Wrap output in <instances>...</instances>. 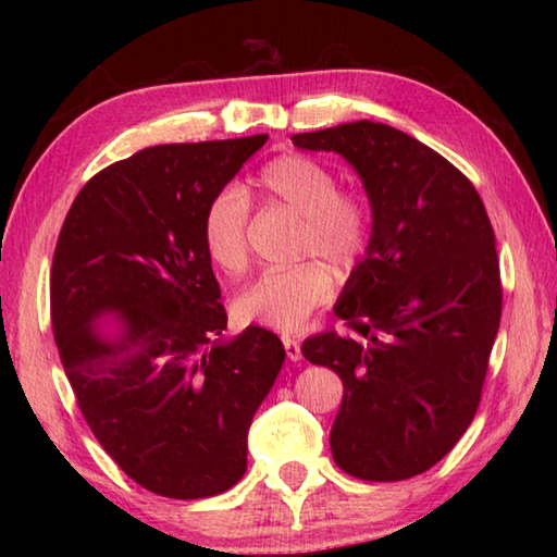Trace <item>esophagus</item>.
Instances as JSON below:
<instances>
[{"label": "esophagus", "mask_w": 557, "mask_h": 557, "mask_svg": "<svg viewBox=\"0 0 557 557\" xmlns=\"http://www.w3.org/2000/svg\"><path fill=\"white\" fill-rule=\"evenodd\" d=\"M282 344H285V351L289 361H299L301 358V346L295 336H282Z\"/></svg>", "instance_id": "obj_1"}]
</instances>
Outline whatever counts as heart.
<instances>
[{
  "mask_svg": "<svg viewBox=\"0 0 557 557\" xmlns=\"http://www.w3.org/2000/svg\"><path fill=\"white\" fill-rule=\"evenodd\" d=\"M268 203L301 215L299 258H322L334 270H351L371 240V211L356 194L338 191V176L319 159L285 154L256 178ZM250 203L240 188L225 186L203 211V243L215 268L238 275L248 265ZM334 280L319 260L268 270L235 297V312L277 332H297L317 307L332 299Z\"/></svg>",
  "mask_w": 557,
  "mask_h": 557,
  "instance_id": "1",
  "label": "heart"
}]
</instances>
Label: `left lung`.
Here are the masks:
<instances>
[{"instance_id": "obj_1", "label": "left lung", "mask_w": 557, "mask_h": 557, "mask_svg": "<svg viewBox=\"0 0 557 557\" xmlns=\"http://www.w3.org/2000/svg\"><path fill=\"white\" fill-rule=\"evenodd\" d=\"M354 166L371 203V240L334 312L351 336H309L301 354L344 383L329 445L366 482L418 476L474 420L502 322L492 221L469 178L383 122L292 135Z\"/></svg>"}]
</instances>
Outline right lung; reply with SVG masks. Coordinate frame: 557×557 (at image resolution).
Instances as JSON below:
<instances>
[{"label": "right lung", "mask_w": 557, "mask_h": 557, "mask_svg": "<svg viewBox=\"0 0 557 557\" xmlns=\"http://www.w3.org/2000/svg\"><path fill=\"white\" fill-rule=\"evenodd\" d=\"M265 143L159 145L110 164L75 196L55 243L63 371L102 449L159 496L206 498L238 482L250 422L285 363L268 329L223 336L203 243L206 206Z\"/></svg>", "instance_id": "1"}]
</instances>
